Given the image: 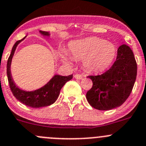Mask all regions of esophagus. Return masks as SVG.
<instances>
[{
    "mask_svg": "<svg viewBox=\"0 0 146 146\" xmlns=\"http://www.w3.org/2000/svg\"><path fill=\"white\" fill-rule=\"evenodd\" d=\"M74 78L76 79H77V80H81L82 78V76L80 74H76L74 76Z\"/></svg>",
    "mask_w": 146,
    "mask_h": 146,
    "instance_id": "1",
    "label": "esophagus"
}]
</instances>
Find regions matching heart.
Segmentation results:
<instances>
[{
    "label": "heart",
    "mask_w": 146,
    "mask_h": 146,
    "mask_svg": "<svg viewBox=\"0 0 146 146\" xmlns=\"http://www.w3.org/2000/svg\"><path fill=\"white\" fill-rule=\"evenodd\" d=\"M70 54H62L66 61L73 58L82 60V65L86 70L90 73H99L105 70L112 62L116 54L114 46L110 42L98 37L85 38L71 42Z\"/></svg>",
    "instance_id": "1"
}]
</instances>
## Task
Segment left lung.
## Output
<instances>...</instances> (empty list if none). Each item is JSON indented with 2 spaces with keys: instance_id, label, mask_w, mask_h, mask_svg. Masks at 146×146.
I'll use <instances>...</instances> for the list:
<instances>
[{
  "instance_id": "obj_1",
  "label": "left lung",
  "mask_w": 146,
  "mask_h": 146,
  "mask_svg": "<svg viewBox=\"0 0 146 146\" xmlns=\"http://www.w3.org/2000/svg\"><path fill=\"white\" fill-rule=\"evenodd\" d=\"M137 64L129 46L122 44L111 67L104 73L88 78L92 87L86 94L89 104L98 110H110L120 107L127 100L134 85Z\"/></svg>"
}]
</instances>
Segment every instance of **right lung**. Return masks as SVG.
<instances>
[{
  "instance_id": "right-lung-1",
  "label": "right lung",
  "mask_w": 146,
  "mask_h": 146,
  "mask_svg": "<svg viewBox=\"0 0 146 146\" xmlns=\"http://www.w3.org/2000/svg\"><path fill=\"white\" fill-rule=\"evenodd\" d=\"M39 32L44 36H50L49 32H48L40 30ZM25 38V37L15 42V44L13 46L11 54L7 62V76H8L10 90L17 100L28 107H32V108H40V107L49 106L55 102L59 95L60 91L62 87L66 84V82L69 81L73 78V75L68 76L55 75L44 86L36 90L29 92V91H25L20 89L18 87L16 86L15 83L13 80L11 72H10V65H11L12 58L14 55L17 46Z\"/></svg>"
}]
</instances>
